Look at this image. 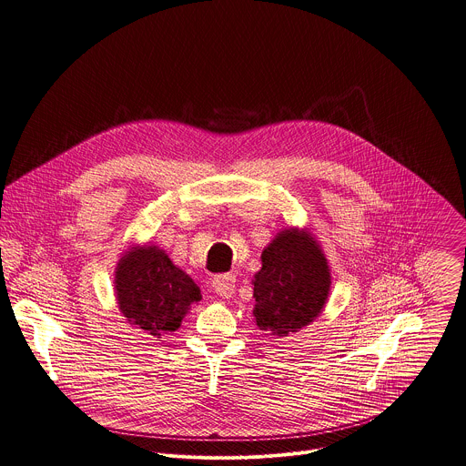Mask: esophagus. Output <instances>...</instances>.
I'll return each mask as SVG.
<instances>
[{
	"mask_svg": "<svg viewBox=\"0 0 466 466\" xmlns=\"http://www.w3.org/2000/svg\"><path fill=\"white\" fill-rule=\"evenodd\" d=\"M212 288L214 291L223 297V299H230L236 291V279L232 275H221V277H216L214 282H212Z\"/></svg>",
	"mask_w": 466,
	"mask_h": 466,
	"instance_id": "obj_1",
	"label": "esophagus"
}]
</instances>
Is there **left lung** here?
<instances>
[{
	"label": "left lung",
	"instance_id": "1",
	"mask_svg": "<svg viewBox=\"0 0 466 466\" xmlns=\"http://www.w3.org/2000/svg\"><path fill=\"white\" fill-rule=\"evenodd\" d=\"M254 319L269 336H289L309 324L329 291V271L313 238L284 230L261 254L254 277Z\"/></svg>",
	"mask_w": 466,
	"mask_h": 466
}]
</instances>
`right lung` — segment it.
Segmentation results:
<instances>
[{"mask_svg":"<svg viewBox=\"0 0 466 466\" xmlns=\"http://www.w3.org/2000/svg\"><path fill=\"white\" fill-rule=\"evenodd\" d=\"M117 304L128 322L149 336L175 331L201 289L158 247H142L125 254L116 271Z\"/></svg>","mask_w":466,"mask_h":466,"instance_id":"add662e5","label":"right lung"}]
</instances>
